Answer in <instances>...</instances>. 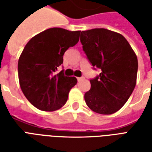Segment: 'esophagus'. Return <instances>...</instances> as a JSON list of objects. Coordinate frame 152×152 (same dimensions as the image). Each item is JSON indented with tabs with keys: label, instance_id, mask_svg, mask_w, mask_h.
<instances>
[{
	"label": "esophagus",
	"instance_id": "esophagus-1",
	"mask_svg": "<svg viewBox=\"0 0 152 152\" xmlns=\"http://www.w3.org/2000/svg\"><path fill=\"white\" fill-rule=\"evenodd\" d=\"M83 80H85L84 77H77V80H78V81H81Z\"/></svg>",
	"mask_w": 152,
	"mask_h": 152
}]
</instances>
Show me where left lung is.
I'll list each match as a JSON object with an SVG mask.
<instances>
[{"mask_svg":"<svg viewBox=\"0 0 152 152\" xmlns=\"http://www.w3.org/2000/svg\"><path fill=\"white\" fill-rule=\"evenodd\" d=\"M80 42L94 69L101 70L90 80L86 104L99 114H113L127 102L136 86L137 56L122 35L105 28L82 31Z\"/></svg>","mask_w":152,"mask_h":152,"instance_id":"8db88e82","label":"left lung"}]
</instances>
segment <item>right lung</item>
<instances>
[{"instance_id":"add662e5","label":"right lung","mask_w":152,"mask_h":152,"mask_svg":"<svg viewBox=\"0 0 152 152\" xmlns=\"http://www.w3.org/2000/svg\"><path fill=\"white\" fill-rule=\"evenodd\" d=\"M80 31L49 28L29 40L19 57L18 80L23 94L37 108L53 112L67 101L76 77L65 76L63 70L55 75L63 63V55L79 41Z\"/></svg>"}]
</instances>
